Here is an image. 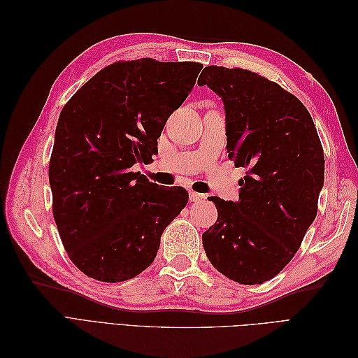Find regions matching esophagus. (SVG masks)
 <instances>
[{"mask_svg":"<svg viewBox=\"0 0 358 358\" xmlns=\"http://www.w3.org/2000/svg\"><path fill=\"white\" fill-rule=\"evenodd\" d=\"M204 199H206L204 194H199V192H194V191L189 192V200L194 201V203H196V201H201V200H204Z\"/></svg>","mask_w":358,"mask_h":358,"instance_id":"1","label":"esophagus"}]
</instances>
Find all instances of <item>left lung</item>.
I'll return each mask as SVG.
<instances>
[{"mask_svg":"<svg viewBox=\"0 0 358 358\" xmlns=\"http://www.w3.org/2000/svg\"><path fill=\"white\" fill-rule=\"evenodd\" d=\"M199 80L221 96L227 152L248 169L239 200L209 199L218 220L203 233V248L227 278L263 284L291 262L317 216L324 185L317 128L299 99L257 73L209 66Z\"/></svg>","mask_w":358,"mask_h":358,"instance_id":"8db88e82","label":"left lung"}]
</instances>
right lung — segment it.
Segmentation results:
<instances>
[{"instance_id":"right-lung-1","label":"right lung","mask_w":358,"mask_h":358,"mask_svg":"<svg viewBox=\"0 0 358 358\" xmlns=\"http://www.w3.org/2000/svg\"><path fill=\"white\" fill-rule=\"evenodd\" d=\"M199 62H115L64 106L50 157L53 218L71 262L90 278L122 282L154 262L161 234L188 203L131 169L158 152L169 116L185 101Z\"/></svg>"}]
</instances>
